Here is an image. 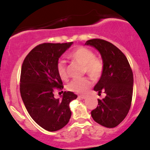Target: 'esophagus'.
I'll return each mask as SVG.
<instances>
[{
  "mask_svg": "<svg viewBox=\"0 0 150 150\" xmlns=\"http://www.w3.org/2000/svg\"><path fill=\"white\" fill-rule=\"evenodd\" d=\"M78 97L80 98V99H86L87 97H88V96L87 95H80V96H79Z\"/></svg>",
  "mask_w": 150,
  "mask_h": 150,
  "instance_id": "obj_1",
  "label": "esophagus"
}]
</instances>
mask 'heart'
I'll use <instances>...</instances> for the list:
<instances>
[{
  "mask_svg": "<svg viewBox=\"0 0 150 150\" xmlns=\"http://www.w3.org/2000/svg\"><path fill=\"white\" fill-rule=\"evenodd\" d=\"M68 57L83 65L84 71L92 78L97 79L101 76L103 72V63L101 60L95 58V54L92 50L85 47H78L70 52ZM57 72L62 80L67 79L68 74L66 66L63 61L58 62ZM91 85L92 82L88 78L84 77L81 79H75L70 82L68 85V89L72 92L83 94L87 92Z\"/></svg>",
  "mask_w": 150,
  "mask_h": 150,
  "instance_id": "1",
  "label": "heart"
}]
</instances>
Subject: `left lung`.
<instances>
[{
  "instance_id": "8db88e82",
  "label": "left lung",
  "mask_w": 150,
  "mask_h": 150,
  "mask_svg": "<svg viewBox=\"0 0 150 150\" xmlns=\"http://www.w3.org/2000/svg\"><path fill=\"white\" fill-rule=\"evenodd\" d=\"M85 45L95 48L101 54L103 72L94 90L106 97L98 99L91 115L94 121L106 128H114L125 118L132 97L133 74L128 59L116 46L103 39L87 41Z\"/></svg>"
}]
</instances>
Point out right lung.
I'll list each match as a JSON object with an SVG mask.
<instances>
[{
  "mask_svg": "<svg viewBox=\"0 0 150 150\" xmlns=\"http://www.w3.org/2000/svg\"><path fill=\"white\" fill-rule=\"evenodd\" d=\"M73 42L45 44L36 46L26 56L22 65L20 94L29 114L48 131H57L68 124L71 117L70 101L77 96L64 92L61 99L54 98L53 88L63 89L57 63Z\"/></svg>",
  "mask_w": 150,
  "mask_h": 150,
  "instance_id": "obj_1",
  "label": "right lung"
}]
</instances>
